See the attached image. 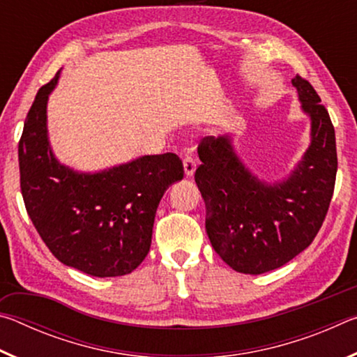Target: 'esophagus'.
I'll use <instances>...</instances> for the list:
<instances>
[{"instance_id": "1", "label": "esophagus", "mask_w": 357, "mask_h": 357, "mask_svg": "<svg viewBox=\"0 0 357 357\" xmlns=\"http://www.w3.org/2000/svg\"><path fill=\"white\" fill-rule=\"evenodd\" d=\"M183 165H184V173H185V176L187 178H190L193 173H195V168H197V162H195V159H193V157H190V155H187L185 159H184V162H183Z\"/></svg>"}]
</instances>
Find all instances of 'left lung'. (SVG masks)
Wrapping results in <instances>:
<instances>
[{"mask_svg": "<svg viewBox=\"0 0 357 357\" xmlns=\"http://www.w3.org/2000/svg\"><path fill=\"white\" fill-rule=\"evenodd\" d=\"M301 110L310 118V144L282 181L266 183L236 154L229 134L204 137L195 183L206 204V233L229 268L264 274L312 244L328 214L337 174L335 132L312 84L296 75Z\"/></svg>", "mask_w": 357, "mask_h": 357, "instance_id": "8db88e82", "label": "left lung"}]
</instances>
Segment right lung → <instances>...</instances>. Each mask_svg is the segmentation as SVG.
<instances>
[{"label": "right lung", "mask_w": 357, "mask_h": 357, "mask_svg": "<svg viewBox=\"0 0 357 357\" xmlns=\"http://www.w3.org/2000/svg\"><path fill=\"white\" fill-rule=\"evenodd\" d=\"M55 78L39 89L19 143L20 187L29 219L59 261L93 277L130 274L148 255L157 206L183 179L173 153L143 155L84 173L53 154L47 128Z\"/></svg>", "instance_id": "right-lung-1"}]
</instances>
